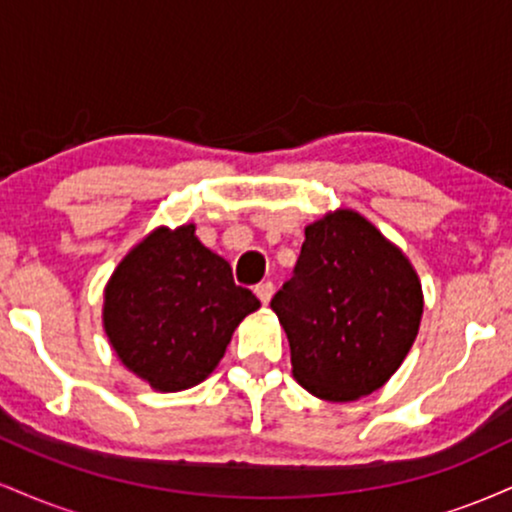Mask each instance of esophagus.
<instances>
[{
    "label": "esophagus",
    "instance_id": "1",
    "mask_svg": "<svg viewBox=\"0 0 512 512\" xmlns=\"http://www.w3.org/2000/svg\"><path fill=\"white\" fill-rule=\"evenodd\" d=\"M255 293H257V298H260V301H262L264 305H267L269 301H272L274 284H272V281H262V284L255 286Z\"/></svg>",
    "mask_w": 512,
    "mask_h": 512
}]
</instances>
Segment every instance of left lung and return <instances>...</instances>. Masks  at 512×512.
I'll return each instance as SVG.
<instances>
[{
  "label": "left lung",
  "instance_id": "left-lung-1",
  "mask_svg": "<svg viewBox=\"0 0 512 512\" xmlns=\"http://www.w3.org/2000/svg\"><path fill=\"white\" fill-rule=\"evenodd\" d=\"M272 310L291 346L293 378L327 402L383 387L419 334L424 293L411 262L373 223L339 209L305 226L293 276Z\"/></svg>",
  "mask_w": 512,
  "mask_h": 512
}]
</instances>
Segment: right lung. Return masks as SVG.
I'll return each instance as SVG.
<instances>
[{"label": "right lung", "instance_id": "right-lung-1", "mask_svg": "<svg viewBox=\"0 0 512 512\" xmlns=\"http://www.w3.org/2000/svg\"><path fill=\"white\" fill-rule=\"evenodd\" d=\"M260 308L231 264L204 248L195 223L156 228L117 264L103 325L120 361L154 390L178 392L219 366L233 330Z\"/></svg>", "mask_w": 512, "mask_h": 512}]
</instances>
